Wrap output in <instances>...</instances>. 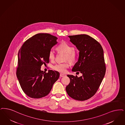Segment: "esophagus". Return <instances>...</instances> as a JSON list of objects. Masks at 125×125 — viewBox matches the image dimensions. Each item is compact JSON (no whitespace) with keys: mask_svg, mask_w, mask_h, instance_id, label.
I'll return each mask as SVG.
<instances>
[{"mask_svg":"<svg viewBox=\"0 0 125 125\" xmlns=\"http://www.w3.org/2000/svg\"><path fill=\"white\" fill-rule=\"evenodd\" d=\"M60 77H64L65 76V75L64 74H62V73H60Z\"/></svg>","mask_w":125,"mask_h":125,"instance_id":"obj_1","label":"esophagus"}]
</instances>
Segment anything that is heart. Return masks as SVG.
<instances>
[{
	"mask_svg": "<svg viewBox=\"0 0 125 125\" xmlns=\"http://www.w3.org/2000/svg\"><path fill=\"white\" fill-rule=\"evenodd\" d=\"M58 50L63 52L66 54L65 60H69L70 62L73 63L75 60V55L74 48L68 44L63 42L58 45L57 47ZM55 58V52L52 49L51 50L49 53V58L52 61L54 60ZM70 66L69 62H66L62 63H58L53 66L52 69L57 72L61 73H65L66 70Z\"/></svg>",
	"mask_w": 125,
	"mask_h": 125,
	"instance_id": "1",
	"label": "heart"
}]
</instances>
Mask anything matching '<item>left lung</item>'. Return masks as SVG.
<instances>
[{
    "instance_id": "1",
    "label": "left lung",
    "mask_w": 125,
    "mask_h": 125,
    "mask_svg": "<svg viewBox=\"0 0 125 125\" xmlns=\"http://www.w3.org/2000/svg\"><path fill=\"white\" fill-rule=\"evenodd\" d=\"M68 37L80 52L78 61L72 71H79L82 76L78 77L67 75L70 82L65 89L73 99L84 101L95 94L105 76L104 51L100 43L89 35L80 34Z\"/></svg>"
}]
</instances>
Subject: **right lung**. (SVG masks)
I'll list each match as a JSON object with an SVG mask.
<instances>
[{
  "mask_svg": "<svg viewBox=\"0 0 125 125\" xmlns=\"http://www.w3.org/2000/svg\"><path fill=\"white\" fill-rule=\"evenodd\" d=\"M57 39L48 33H38L25 41L19 52L16 75L22 89L31 98L48 95L60 77L58 72L41 70L42 65L49 62V52Z\"/></svg>",
  "mask_w": 125,
  "mask_h": 125,
  "instance_id": "add662e5",
  "label": "right lung"
}]
</instances>
